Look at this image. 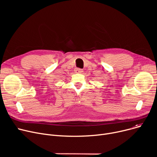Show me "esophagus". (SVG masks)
Segmentation results:
<instances>
[{"label":"esophagus","mask_w":157,"mask_h":157,"mask_svg":"<svg viewBox=\"0 0 157 157\" xmlns=\"http://www.w3.org/2000/svg\"><path fill=\"white\" fill-rule=\"evenodd\" d=\"M74 72L75 73H83V71L81 69H79V68H76L75 69H74Z\"/></svg>","instance_id":"34e87169"}]
</instances>
